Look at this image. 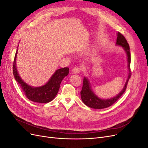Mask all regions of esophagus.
Returning a JSON list of instances; mask_svg holds the SVG:
<instances>
[{
	"label": "esophagus",
	"instance_id": "obj_1",
	"mask_svg": "<svg viewBox=\"0 0 148 148\" xmlns=\"http://www.w3.org/2000/svg\"><path fill=\"white\" fill-rule=\"evenodd\" d=\"M71 71H72L73 73L77 74V73H79L80 72V71H81V69H80L79 67H75V68H73Z\"/></svg>",
	"mask_w": 148,
	"mask_h": 148
}]
</instances>
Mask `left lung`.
I'll use <instances>...</instances> for the list:
<instances>
[{"label":"left lung","mask_w":148,"mask_h":148,"mask_svg":"<svg viewBox=\"0 0 148 148\" xmlns=\"http://www.w3.org/2000/svg\"><path fill=\"white\" fill-rule=\"evenodd\" d=\"M117 41H116V45L119 46L123 47L125 52H126L127 57V63H128V73L127 81L125 82V84L123 89L117 95L115 96L109 98V99H101L99 97H98L96 94L92 91V89L91 86V84L89 83V79L87 77H84L83 82V88L81 91V98L83 102L85 105L91 107L92 109H105L107 107H110L114 103L117 101L119 98L122 96L124 92L126 90L127 85L128 82V79L131 77V71L130 69V61H131V56H130V46L128 43L127 42L126 39L123 36L118 32L117 33Z\"/></svg>","instance_id":"1"}]
</instances>
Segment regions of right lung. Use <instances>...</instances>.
<instances>
[{"mask_svg":"<svg viewBox=\"0 0 148 148\" xmlns=\"http://www.w3.org/2000/svg\"><path fill=\"white\" fill-rule=\"evenodd\" d=\"M17 52L18 49L13 62V73L16 82L19 84L26 97L31 101L39 103H47L52 101L59 90L62 79L69 73V69L65 67L56 70L45 84L38 87L31 86L21 78L17 70L16 64Z\"/></svg>","mask_w":148,"mask_h":148,"instance_id":"1","label":"right lung"}]
</instances>
